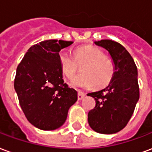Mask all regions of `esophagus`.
Wrapping results in <instances>:
<instances>
[{
	"instance_id": "esophagus-1",
	"label": "esophagus",
	"mask_w": 152,
	"mask_h": 152,
	"mask_svg": "<svg viewBox=\"0 0 152 152\" xmlns=\"http://www.w3.org/2000/svg\"><path fill=\"white\" fill-rule=\"evenodd\" d=\"M85 96H86V94H85V93L81 92V91H78V95H77L78 100H81Z\"/></svg>"
}]
</instances>
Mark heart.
<instances>
[{
	"instance_id": "obj_1",
	"label": "heart",
	"mask_w": 152,
	"mask_h": 152,
	"mask_svg": "<svg viewBox=\"0 0 152 152\" xmlns=\"http://www.w3.org/2000/svg\"><path fill=\"white\" fill-rule=\"evenodd\" d=\"M59 62L63 74L72 78L82 67L83 75L73 78L70 85L76 88L103 89L112 82L115 74V64L112 59L97 48L80 47L74 51V58L66 52L59 53Z\"/></svg>"
}]
</instances>
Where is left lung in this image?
<instances>
[{
	"label": "left lung",
	"instance_id": "1",
	"mask_svg": "<svg viewBox=\"0 0 152 152\" xmlns=\"http://www.w3.org/2000/svg\"><path fill=\"white\" fill-rule=\"evenodd\" d=\"M94 43L111 54L115 74L107 88L87 94L96 102L94 108L88 113V122L97 133L115 134L126 126L139 99L137 66L129 53L120 43L112 40Z\"/></svg>",
	"mask_w": 152,
	"mask_h": 152
}]
</instances>
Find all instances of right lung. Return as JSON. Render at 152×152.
Listing matches in <instances>:
<instances>
[{"instance_id":"right-lung-1","label":"right lung","mask_w":152,"mask_h":152,"mask_svg":"<svg viewBox=\"0 0 152 152\" xmlns=\"http://www.w3.org/2000/svg\"><path fill=\"white\" fill-rule=\"evenodd\" d=\"M72 41L48 40L36 44L19 63L15 89L28 121L42 130H53L66 121L77 92L63 79L59 51Z\"/></svg>"}]
</instances>
